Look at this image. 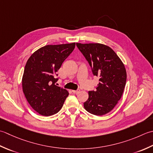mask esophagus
<instances>
[{
  "label": "esophagus",
  "instance_id": "obj_1",
  "mask_svg": "<svg viewBox=\"0 0 153 153\" xmlns=\"http://www.w3.org/2000/svg\"><path fill=\"white\" fill-rule=\"evenodd\" d=\"M72 92L74 94H78L80 92V90H72Z\"/></svg>",
  "mask_w": 153,
  "mask_h": 153
}]
</instances>
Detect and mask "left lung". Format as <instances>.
Segmentation results:
<instances>
[{"label": "left lung", "mask_w": 153, "mask_h": 153, "mask_svg": "<svg viewBox=\"0 0 153 153\" xmlns=\"http://www.w3.org/2000/svg\"><path fill=\"white\" fill-rule=\"evenodd\" d=\"M76 46L92 68L93 74L100 77L96 90L88 92L84 108L93 115L103 116L113 110L121 98L126 84V68L108 45L76 43Z\"/></svg>", "instance_id": "1"}]
</instances>
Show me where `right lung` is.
Listing matches in <instances>:
<instances>
[{
	"label": "right lung",
	"mask_w": 153,
	"mask_h": 153,
	"mask_svg": "<svg viewBox=\"0 0 153 153\" xmlns=\"http://www.w3.org/2000/svg\"><path fill=\"white\" fill-rule=\"evenodd\" d=\"M74 48L75 43L48 45L27 61L22 80L23 92L32 108L42 116L57 114L68 96L66 89L55 85L58 80L55 74Z\"/></svg>",
	"instance_id": "right-lung-1"
}]
</instances>
